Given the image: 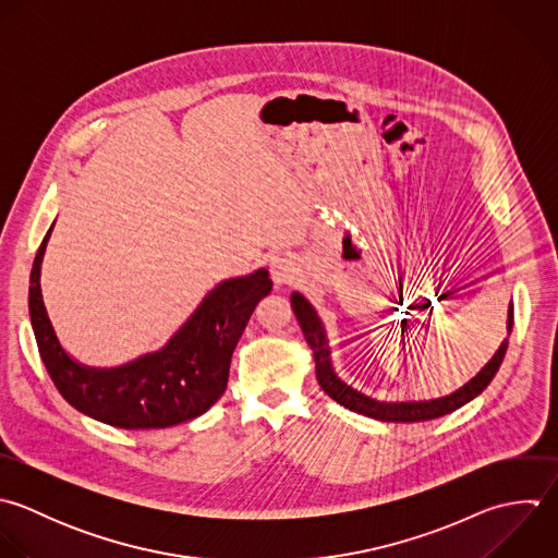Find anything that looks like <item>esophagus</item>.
I'll use <instances>...</instances> for the list:
<instances>
[{
    "mask_svg": "<svg viewBox=\"0 0 558 558\" xmlns=\"http://www.w3.org/2000/svg\"><path fill=\"white\" fill-rule=\"evenodd\" d=\"M269 274H271V280L276 284H291L293 280H298L300 267L291 256L280 254V256H274L269 260Z\"/></svg>",
    "mask_w": 558,
    "mask_h": 558,
    "instance_id": "1",
    "label": "esophagus"
}]
</instances>
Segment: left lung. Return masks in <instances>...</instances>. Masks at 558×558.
I'll use <instances>...</instances> for the list:
<instances>
[{"label":"left lung","instance_id":"left-lung-1","mask_svg":"<svg viewBox=\"0 0 558 558\" xmlns=\"http://www.w3.org/2000/svg\"><path fill=\"white\" fill-rule=\"evenodd\" d=\"M291 306H293V313H295V317L300 322L304 339H306V343L313 350L315 372H317L319 387L335 402H339L341 407H345V409H350L354 413L380 420V422H404V424H409V422H426V420H435V417L448 415V413L461 409L463 404H468L470 400H474L478 393H483L487 389V385L498 374V369H500V365L505 361L507 348H509L511 330H513V302H511L509 322H507V332H509L507 339L502 341V345L498 348L494 359L465 387H461L459 391H454V393H450L446 398L426 400V402H378V400H372V398L363 396L361 391L352 389L350 385H345L335 374L332 363H330V348H328V339H326L324 326H322L315 308L308 304V300L304 295H300V293H293L291 295Z\"/></svg>","mask_w":558,"mask_h":558}]
</instances>
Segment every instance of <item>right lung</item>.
I'll return each mask as SVG.
<instances>
[{"instance_id":"1","label":"right lung","mask_w":558,"mask_h":558,"mask_svg":"<svg viewBox=\"0 0 558 558\" xmlns=\"http://www.w3.org/2000/svg\"><path fill=\"white\" fill-rule=\"evenodd\" d=\"M47 230L29 274V322L58 393L80 413L125 430L169 428L206 413L226 391L232 352L271 291L267 269L217 284L169 343L114 369L75 363L58 343L40 295Z\"/></svg>"}]
</instances>
